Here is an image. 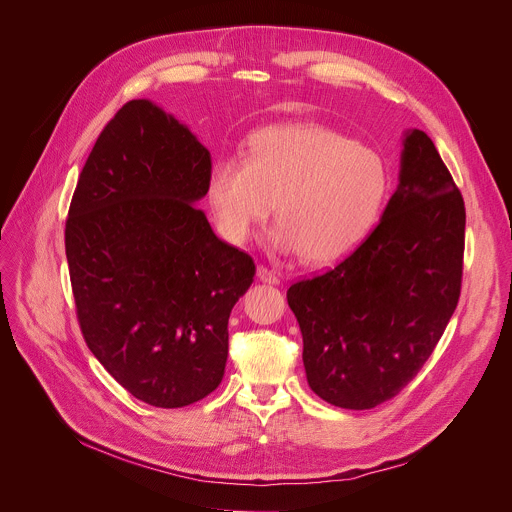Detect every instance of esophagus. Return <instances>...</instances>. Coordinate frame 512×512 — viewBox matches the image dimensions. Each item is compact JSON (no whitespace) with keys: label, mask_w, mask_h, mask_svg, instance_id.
Listing matches in <instances>:
<instances>
[{"label":"esophagus","mask_w":512,"mask_h":512,"mask_svg":"<svg viewBox=\"0 0 512 512\" xmlns=\"http://www.w3.org/2000/svg\"><path fill=\"white\" fill-rule=\"evenodd\" d=\"M257 278L261 282H265V284H271V286H278L280 284V276L276 274V271H271V269H267L263 265L257 267Z\"/></svg>","instance_id":"1"}]
</instances>
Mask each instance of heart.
<instances>
[{
  "label": "heart",
  "instance_id": "heart-1",
  "mask_svg": "<svg viewBox=\"0 0 512 512\" xmlns=\"http://www.w3.org/2000/svg\"><path fill=\"white\" fill-rule=\"evenodd\" d=\"M381 152L317 123H280L249 135L243 158H220L206 193L220 234L245 245L271 208L269 247L311 263L352 253L377 226L389 197Z\"/></svg>",
  "mask_w": 512,
  "mask_h": 512
}]
</instances>
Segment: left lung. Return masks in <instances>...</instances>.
Here are the masks:
<instances>
[{"label":"left lung","mask_w":512,"mask_h":512,"mask_svg":"<svg viewBox=\"0 0 512 512\" xmlns=\"http://www.w3.org/2000/svg\"><path fill=\"white\" fill-rule=\"evenodd\" d=\"M463 247L461 191L428 135L407 129L377 228L327 274L288 288L309 387L346 410L395 397L457 309Z\"/></svg>","instance_id":"8db88e82"}]
</instances>
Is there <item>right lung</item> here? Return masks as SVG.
Returning a JSON list of instances; mask_svg holds the SVG:
<instances>
[{"label": "right lung", "mask_w": 512, "mask_h": 512, "mask_svg": "<svg viewBox=\"0 0 512 512\" xmlns=\"http://www.w3.org/2000/svg\"><path fill=\"white\" fill-rule=\"evenodd\" d=\"M210 168L187 125L129 100L98 135L65 222L86 344L154 407H185L220 385L230 311L255 276L195 208Z\"/></svg>", "instance_id": "obj_1"}]
</instances>
